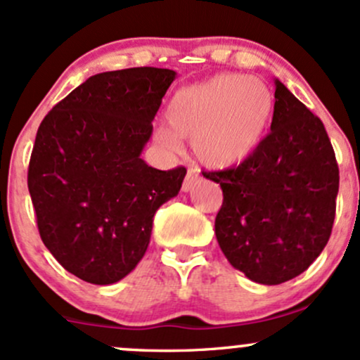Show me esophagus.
Segmentation results:
<instances>
[{"mask_svg":"<svg viewBox=\"0 0 360 360\" xmlns=\"http://www.w3.org/2000/svg\"><path fill=\"white\" fill-rule=\"evenodd\" d=\"M200 181V171L196 167H189L188 174H186V179L183 183V191H191L193 186Z\"/></svg>","mask_w":360,"mask_h":360,"instance_id":"obj_1","label":"esophagus"}]
</instances>
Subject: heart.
Listing matches in <instances>:
<instances>
[{"label":"heart","mask_w":360,"mask_h":360,"mask_svg":"<svg viewBox=\"0 0 360 360\" xmlns=\"http://www.w3.org/2000/svg\"><path fill=\"white\" fill-rule=\"evenodd\" d=\"M274 94L264 82L224 73L177 90L157 140L176 150L179 137L191 138L196 157L215 169L243 164L262 145L274 116Z\"/></svg>","instance_id":"heart-1"}]
</instances>
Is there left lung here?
Instances as JSON below:
<instances>
[{
  "instance_id": "left-lung-1",
  "label": "left lung",
  "mask_w": 360,
  "mask_h": 360,
  "mask_svg": "<svg viewBox=\"0 0 360 360\" xmlns=\"http://www.w3.org/2000/svg\"><path fill=\"white\" fill-rule=\"evenodd\" d=\"M270 129L238 167L203 176L224 193L215 236L225 258L252 282L278 285L325 250L340 176L321 120L280 80Z\"/></svg>"
}]
</instances>
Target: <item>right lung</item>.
<instances>
[{"label":"right lung","mask_w":360,"mask_h":360,"mask_svg":"<svg viewBox=\"0 0 360 360\" xmlns=\"http://www.w3.org/2000/svg\"><path fill=\"white\" fill-rule=\"evenodd\" d=\"M174 78L152 66L94 75L39 126L27 177L39 234L85 282L109 285L135 270L153 215L179 193L186 169L140 157Z\"/></svg>","instance_id":"right-lung-1"}]
</instances>
